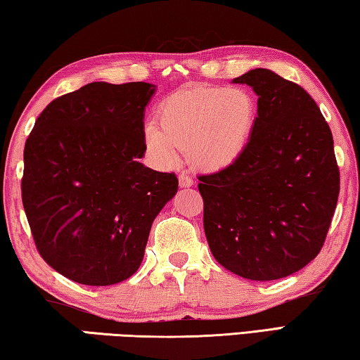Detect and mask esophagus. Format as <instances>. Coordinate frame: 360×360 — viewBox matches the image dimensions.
Returning a JSON list of instances; mask_svg holds the SVG:
<instances>
[{"label":"esophagus","mask_w":360,"mask_h":360,"mask_svg":"<svg viewBox=\"0 0 360 360\" xmlns=\"http://www.w3.org/2000/svg\"><path fill=\"white\" fill-rule=\"evenodd\" d=\"M179 181L181 188H190L193 185V179L188 174H180Z\"/></svg>","instance_id":"34e87169"}]
</instances>
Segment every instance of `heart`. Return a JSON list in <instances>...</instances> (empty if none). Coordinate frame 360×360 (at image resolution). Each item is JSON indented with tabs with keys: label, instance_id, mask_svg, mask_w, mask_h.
Returning <instances> with one entry per match:
<instances>
[{
	"label": "heart",
	"instance_id": "heart-1",
	"mask_svg": "<svg viewBox=\"0 0 360 360\" xmlns=\"http://www.w3.org/2000/svg\"><path fill=\"white\" fill-rule=\"evenodd\" d=\"M255 115V100L244 89L196 86L164 100L159 107L161 126L146 122L143 140L150 155L164 166H175L184 150L194 166L215 172L243 155Z\"/></svg>",
	"mask_w": 360,
	"mask_h": 360
}]
</instances>
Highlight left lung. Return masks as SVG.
I'll list each match as a JSON object with an SVG mask.
<instances>
[{"label":"left lung","instance_id":"1","mask_svg":"<svg viewBox=\"0 0 360 360\" xmlns=\"http://www.w3.org/2000/svg\"><path fill=\"white\" fill-rule=\"evenodd\" d=\"M233 82L255 91L258 116L243 155L199 176L205 238L231 273L281 279L314 260L326 243L340 194L332 131L313 97L271 70Z\"/></svg>","mask_w":360,"mask_h":360}]
</instances>
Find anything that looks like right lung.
I'll list each match as a JSON object with an SVG mask.
<instances>
[{
	"label": "right lung",
	"mask_w": 360,
	"mask_h": 360,
	"mask_svg": "<svg viewBox=\"0 0 360 360\" xmlns=\"http://www.w3.org/2000/svg\"><path fill=\"white\" fill-rule=\"evenodd\" d=\"M148 82H91L41 111L23 150L22 202L34 245L65 278L111 285L139 269L176 175L139 162Z\"/></svg>",
	"instance_id": "1"
}]
</instances>
